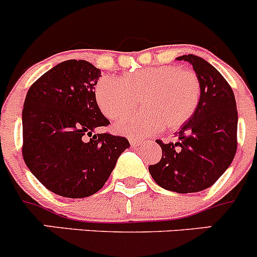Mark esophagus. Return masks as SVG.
I'll list each match as a JSON object with an SVG mask.
<instances>
[{
    "instance_id": "esophagus-1",
    "label": "esophagus",
    "mask_w": 257,
    "mask_h": 257,
    "mask_svg": "<svg viewBox=\"0 0 257 257\" xmlns=\"http://www.w3.org/2000/svg\"><path fill=\"white\" fill-rule=\"evenodd\" d=\"M129 142H131V145L132 147H138V145L142 144L141 141H138V139H134V138H129Z\"/></svg>"
}]
</instances>
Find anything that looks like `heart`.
Returning a JSON list of instances; mask_svg holds the SVG:
<instances>
[{"label":"heart","instance_id":"obj_1","mask_svg":"<svg viewBox=\"0 0 257 257\" xmlns=\"http://www.w3.org/2000/svg\"><path fill=\"white\" fill-rule=\"evenodd\" d=\"M141 98L144 109L116 125L131 137L169 131L183 125L198 108L200 80L191 69L178 66L141 68L120 80L102 77L95 85V100L107 118H124L137 108Z\"/></svg>","mask_w":257,"mask_h":257}]
</instances>
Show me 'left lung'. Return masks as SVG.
<instances>
[{
    "label": "left lung",
    "mask_w": 257,
    "mask_h": 257,
    "mask_svg": "<svg viewBox=\"0 0 257 257\" xmlns=\"http://www.w3.org/2000/svg\"><path fill=\"white\" fill-rule=\"evenodd\" d=\"M178 59L193 66L200 80V100L175 133L177 141L165 144L158 139L162 159L149 165V173L167 190L196 193L221 177L236 154V102L229 83L209 62L194 54Z\"/></svg>",
    "instance_id": "obj_1"
}]
</instances>
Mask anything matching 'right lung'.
Here are the masks:
<instances>
[{"label": "right lung", "mask_w": 257, "mask_h": 257, "mask_svg": "<svg viewBox=\"0 0 257 257\" xmlns=\"http://www.w3.org/2000/svg\"><path fill=\"white\" fill-rule=\"evenodd\" d=\"M100 69L87 61L57 64L28 89L22 110V155L48 190L85 198L103 188L128 139L93 134L109 125L95 100Z\"/></svg>", "instance_id": "right-lung-1"}]
</instances>
